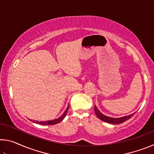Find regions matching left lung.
I'll list each match as a JSON object with an SVG mask.
<instances>
[{
  "instance_id": "1",
  "label": "left lung",
  "mask_w": 154,
  "mask_h": 154,
  "mask_svg": "<svg viewBox=\"0 0 154 154\" xmlns=\"http://www.w3.org/2000/svg\"><path fill=\"white\" fill-rule=\"evenodd\" d=\"M94 111H95L96 116L98 117V118L101 119L102 121H104L105 122H107V123L112 124H119L124 123V122H126V120H128V119L131 118L135 114V113H136V112H134V113L130 114V115H128V116L121 117V118H111V117L106 116H105V115L103 114L97 109V106H96V105L94 106Z\"/></svg>"
}]
</instances>
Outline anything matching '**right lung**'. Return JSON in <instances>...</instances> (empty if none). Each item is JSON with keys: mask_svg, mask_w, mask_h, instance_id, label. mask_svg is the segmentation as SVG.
Listing matches in <instances>:
<instances>
[{"mask_svg": "<svg viewBox=\"0 0 154 154\" xmlns=\"http://www.w3.org/2000/svg\"><path fill=\"white\" fill-rule=\"evenodd\" d=\"M69 105L67 106V108L65 111L63 113V114L60 117H59L57 119H53V120H49V121H43V122H38V121H35V120H32L33 123H36V124H41V125H54V124H58L59 122H60L61 121H62V119H63L65 116H66V113H68V110H69ZM30 121H32V119H30Z\"/></svg>", "mask_w": 154, "mask_h": 154, "instance_id": "add662e5", "label": "right lung"}]
</instances>
